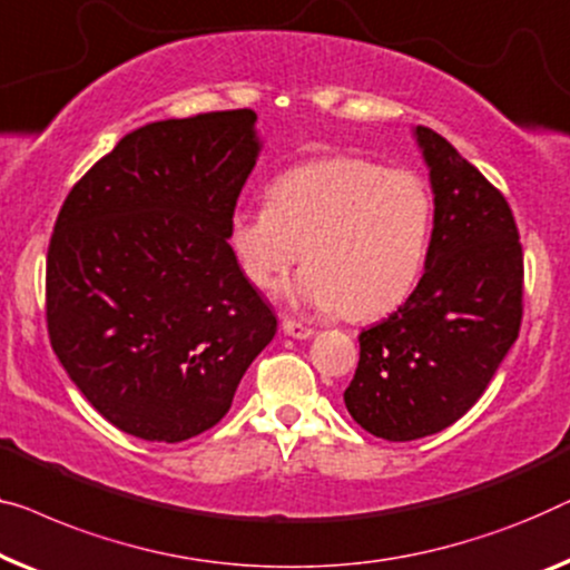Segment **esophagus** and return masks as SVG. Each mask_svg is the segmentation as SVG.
I'll use <instances>...</instances> for the list:
<instances>
[{"instance_id":"1","label":"esophagus","mask_w":570,"mask_h":570,"mask_svg":"<svg viewBox=\"0 0 570 570\" xmlns=\"http://www.w3.org/2000/svg\"><path fill=\"white\" fill-rule=\"evenodd\" d=\"M283 332L287 336H293V340H308V336H313V328L301 324V321L295 318H283Z\"/></svg>"}]
</instances>
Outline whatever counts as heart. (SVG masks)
<instances>
[{
  "label": "heart",
  "mask_w": 570,
  "mask_h": 570,
  "mask_svg": "<svg viewBox=\"0 0 570 570\" xmlns=\"http://www.w3.org/2000/svg\"><path fill=\"white\" fill-rule=\"evenodd\" d=\"M432 220V193L414 171L332 156L277 175L267 205L230 213L228 246L259 291L275 287L303 257L287 298L370 318L414 291Z\"/></svg>",
  "instance_id": "obj_1"
}]
</instances>
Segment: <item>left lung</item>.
Segmentation results:
<instances>
[{
	"label": "left lung",
	"instance_id": "1",
	"mask_svg": "<svg viewBox=\"0 0 570 570\" xmlns=\"http://www.w3.org/2000/svg\"><path fill=\"white\" fill-rule=\"evenodd\" d=\"M434 228L424 275L381 324L360 334L344 403L365 432L422 440L455 424L519 336L522 244L504 195L448 138L416 126Z\"/></svg>",
	"mask_w": 570,
	"mask_h": 570
}]
</instances>
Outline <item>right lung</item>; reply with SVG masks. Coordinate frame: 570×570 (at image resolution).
<instances>
[{"mask_svg":"<svg viewBox=\"0 0 570 570\" xmlns=\"http://www.w3.org/2000/svg\"><path fill=\"white\" fill-rule=\"evenodd\" d=\"M257 112L156 120L122 136L56 218L46 318L81 395L148 442L226 416L277 318L228 246L262 141Z\"/></svg>","mask_w":570,"mask_h":570,"instance_id":"1","label":"right lung"}]
</instances>
